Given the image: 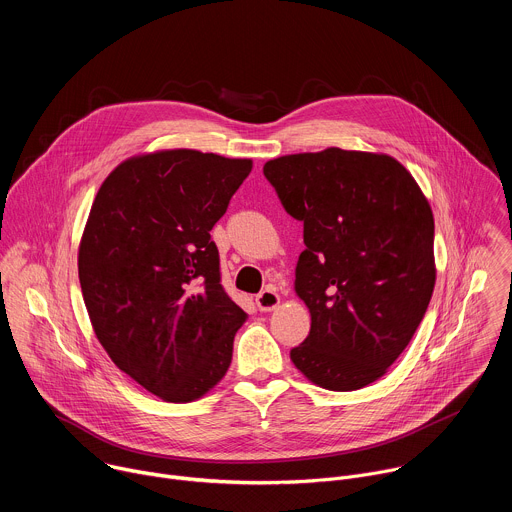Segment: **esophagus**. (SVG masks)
Segmentation results:
<instances>
[{
	"label": "esophagus",
	"mask_w": 512,
	"mask_h": 512,
	"mask_svg": "<svg viewBox=\"0 0 512 512\" xmlns=\"http://www.w3.org/2000/svg\"><path fill=\"white\" fill-rule=\"evenodd\" d=\"M255 304H257V308L261 312H271V310H275L279 306V296L275 294L273 289H263L261 294L255 298Z\"/></svg>",
	"instance_id": "esophagus-1"
}]
</instances>
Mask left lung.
<instances>
[{
	"instance_id": "1",
	"label": "left lung",
	"mask_w": 512,
	"mask_h": 512,
	"mask_svg": "<svg viewBox=\"0 0 512 512\" xmlns=\"http://www.w3.org/2000/svg\"><path fill=\"white\" fill-rule=\"evenodd\" d=\"M263 174L285 212L304 223L296 294L312 326L291 360L330 391L375 383L413 338L433 294L429 202L385 154L328 148L271 160Z\"/></svg>"
}]
</instances>
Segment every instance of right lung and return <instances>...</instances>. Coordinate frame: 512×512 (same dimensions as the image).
I'll list each match as a JSON object with an SVG mask.
<instances>
[{"mask_svg": "<svg viewBox=\"0 0 512 512\" xmlns=\"http://www.w3.org/2000/svg\"><path fill=\"white\" fill-rule=\"evenodd\" d=\"M251 160L166 150L119 164L101 184L79 249L95 334L117 367L170 403L229 371L247 314L221 283L210 239Z\"/></svg>", "mask_w": 512, "mask_h": 512, "instance_id": "right-lung-1", "label": "right lung"}]
</instances>
